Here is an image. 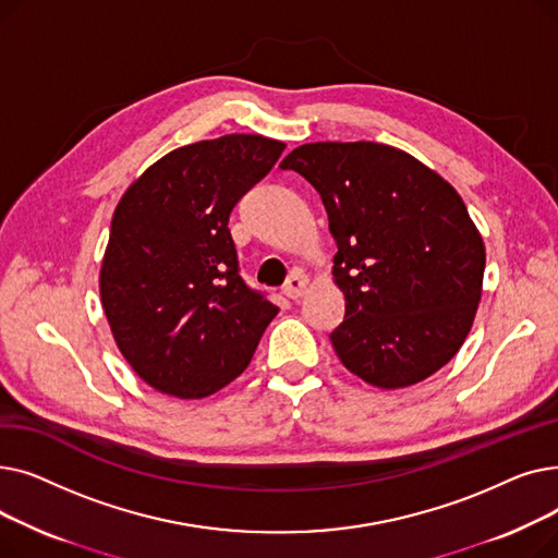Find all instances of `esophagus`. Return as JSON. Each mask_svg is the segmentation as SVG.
<instances>
[{"label": "esophagus", "mask_w": 558, "mask_h": 558, "mask_svg": "<svg viewBox=\"0 0 558 558\" xmlns=\"http://www.w3.org/2000/svg\"><path fill=\"white\" fill-rule=\"evenodd\" d=\"M305 287H307V280L303 276L294 274V276L287 278V282L282 287V294L287 299H291V301H296V299H301L305 294Z\"/></svg>", "instance_id": "esophagus-1"}]
</instances>
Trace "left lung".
<instances>
[{
  "instance_id": "8db88e82",
  "label": "left lung",
  "mask_w": 558,
  "mask_h": 558,
  "mask_svg": "<svg viewBox=\"0 0 558 558\" xmlns=\"http://www.w3.org/2000/svg\"><path fill=\"white\" fill-rule=\"evenodd\" d=\"M280 167L301 173L326 205L345 299L330 335L341 364L379 389L444 368L473 328L486 264L457 190L377 142L303 144Z\"/></svg>"
}]
</instances>
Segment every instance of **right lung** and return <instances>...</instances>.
<instances>
[{
	"mask_svg": "<svg viewBox=\"0 0 558 558\" xmlns=\"http://www.w3.org/2000/svg\"><path fill=\"white\" fill-rule=\"evenodd\" d=\"M284 142L201 140L162 156L117 203L99 291L124 360L160 393H217L248 366L278 307L240 276L228 219Z\"/></svg>",
	"mask_w": 558,
	"mask_h": 558,
	"instance_id": "obj_1",
	"label": "right lung"
}]
</instances>
